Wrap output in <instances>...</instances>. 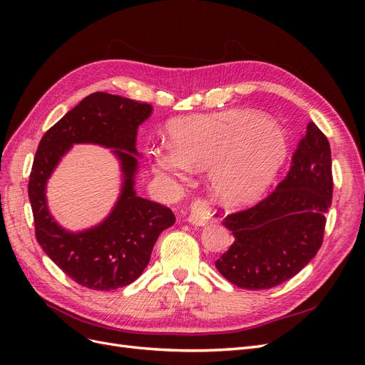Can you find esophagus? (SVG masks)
Listing matches in <instances>:
<instances>
[{
	"mask_svg": "<svg viewBox=\"0 0 365 365\" xmlns=\"http://www.w3.org/2000/svg\"><path fill=\"white\" fill-rule=\"evenodd\" d=\"M185 220L193 225L204 227L208 222H220L222 217L215 215L204 201H195L189 210V213L185 215Z\"/></svg>",
	"mask_w": 365,
	"mask_h": 365,
	"instance_id": "obj_1",
	"label": "esophagus"
}]
</instances>
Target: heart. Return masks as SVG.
Here are the masks:
<instances>
[{
	"label": "heart",
	"mask_w": 365,
	"mask_h": 365,
	"mask_svg": "<svg viewBox=\"0 0 365 365\" xmlns=\"http://www.w3.org/2000/svg\"><path fill=\"white\" fill-rule=\"evenodd\" d=\"M172 146L150 152L157 173L185 180L189 169H207L216 200L244 204L260 195L288 153V138L272 121L251 111L192 115L169 125Z\"/></svg>",
	"instance_id": "heart-1"
}]
</instances>
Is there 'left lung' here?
<instances>
[{
	"label": "left lung",
	"instance_id": "8db88e82",
	"mask_svg": "<svg viewBox=\"0 0 365 365\" xmlns=\"http://www.w3.org/2000/svg\"><path fill=\"white\" fill-rule=\"evenodd\" d=\"M332 192L329 141L311 121L288 175L275 190L254 207L225 217L235 242L215 262L217 271L250 291L292 279L323 244Z\"/></svg>",
	"mask_w": 365,
	"mask_h": 365
}]
</instances>
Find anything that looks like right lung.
<instances>
[{
  "instance_id": "1",
  "label": "right lung",
  "mask_w": 365,
  "mask_h": 365,
  "mask_svg": "<svg viewBox=\"0 0 365 365\" xmlns=\"http://www.w3.org/2000/svg\"><path fill=\"white\" fill-rule=\"evenodd\" d=\"M152 106L108 93H93L42 137L29 181L36 239L47 256L76 283L111 291L135 282L148 267L161 231L175 224L172 210L135 192L140 153L137 129ZM73 144L113 148L120 163L122 189L101 225L82 232L61 227L46 205V182Z\"/></svg>"
}]
</instances>
